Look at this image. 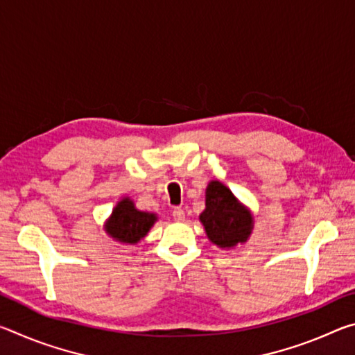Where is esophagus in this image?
Wrapping results in <instances>:
<instances>
[{
	"label": "esophagus",
	"instance_id": "34e87169",
	"mask_svg": "<svg viewBox=\"0 0 355 355\" xmlns=\"http://www.w3.org/2000/svg\"><path fill=\"white\" fill-rule=\"evenodd\" d=\"M172 218L175 219V220H183L184 219V211L180 207H177V208H173L172 209Z\"/></svg>",
	"mask_w": 355,
	"mask_h": 355
}]
</instances>
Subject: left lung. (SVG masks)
<instances>
[{"label": "left lung", "mask_w": 355, "mask_h": 355, "mask_svg": "<svg viewBox=\"0 0 355 355\" xmlns=\"http://www.w3.org/2000/svg\"><path fill=\"white\" fill-rule=\"evenodd\" d=\"M209 241L220 248H232L244 243L252 230V214L219 182H211L207 188V208L200 214Z\"/></svg>", "instance_id": "8db88e82"}]
</instances>
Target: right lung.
<instances>
[{
    "instance_id": "add662e5",
    "label": "right lung",
    "mask_w": 355,
    "mask_h": 355,
    "mask_svg": "<svg viewBox=\"0 0 355 355\" xmlns=\"http://www.w3.org/2000/svg\"><path fill=\"white\" fill-rule=\"evenodd\" d=\"M155 220V214L139 211L130 199H123L114 208L106 224V232L120 243L135 244L147 235Z\"/></svg>"
}]
</instances>
